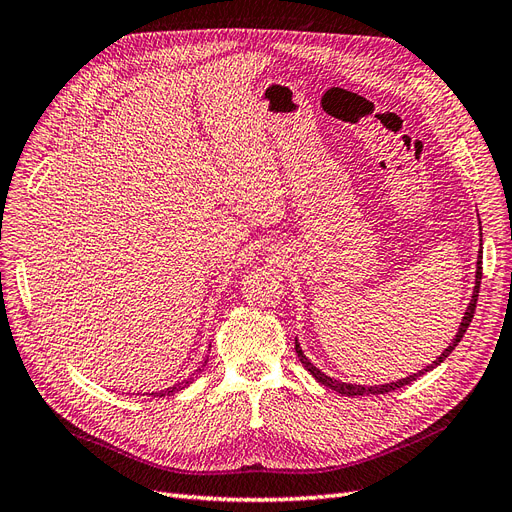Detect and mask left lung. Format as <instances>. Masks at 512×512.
I'll return each instance as SVG.
<instances>
[{
    "label": "left lung",
    "instance_id": "8db88e82",
    "mask_svg": "<svg viewBox=\"0 0 512 512\" xmlns=\"http://www.w3.org/2000/svg\"><path fill=\"white\" fill-rule=\"evenodd\" d=\"M480 277H483V267H480V258H478L476 286H474L472 301H470V305H468V309H466V314H463V320H461V324H459V331H457V335H455V339H453V344L448 346V348L438 356L436 361H433V365H429V367L423 369V371H418V374H414V376H410V378H404V380H399V382H391V384H380V386H356V384H348V382H339V380L329 378L327 374H322V371H320L318 367H314L312 363H309V359L303 354L299 342H294V344H297L294 348H297L299 361L303 363V367H305V369L309 371V374H312L320 384L329 386V389H333V391H337V393H342V395H346V397H354V395H382V393L397 391V389H401V386H406V384L414 382L418 376H423L425 371H429V369H433V367H438V365L446 359V356L455 350V346L461 342V337L466 335V331H468V327H470V322H472V318H474V309H476V301H478V290H480Z\"/></svg>",
    "mask_w": 512,
    "mask_h": 512
}]
</instances>
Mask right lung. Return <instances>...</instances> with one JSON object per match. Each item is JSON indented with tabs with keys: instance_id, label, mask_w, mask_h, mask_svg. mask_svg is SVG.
Here are the masks:
<instances>
[{
	"instance_id": "right-lung-1",
	"label": "right lung",
	"mask_w": 512,
	"mask_h": 512,
	"mask_svg": "<svg viewBox=\"0 0 512 512\" xmlns=\"http://www.w3.org/2000/svg\"><path fill=\"white\" fill-rule=\"evenodd\" d=\"M192 380H194V378H190V380H183V382H179V384H175V386H170V389H166V391H160V393H151V395H158V397H164V395H173V393H177V391L185 389V386H188Z\"/></svg>"
}]
</instances>
